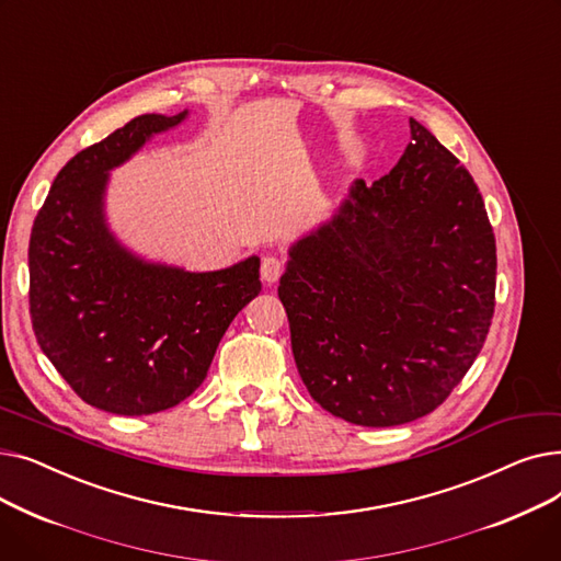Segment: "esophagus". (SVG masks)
<instances>
[{
  "mask_svg": "<svg viewBox=\"0 0 561 561\" xmlns=\"http://www.w3.org/2000/svg\"><path fill=\"white\" fill-rule=\"evenodd\" d=\"M284 273V259L277 254H265L261 261V279L265 284H275Z\"/></svg>",
  "mask_w": 561,
  "mask_h": 561,
  "instance_id": "esophagus-1",
  "label": "esophagus"
}]
</instances>
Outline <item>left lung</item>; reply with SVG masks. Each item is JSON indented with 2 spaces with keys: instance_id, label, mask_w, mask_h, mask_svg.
Masks as SVG:
<instances>
[{
  "instance_id": "1",
  "label": "left lung",
  "mask_w": 561,
  "mask_h": 561,
  "mask_svg": "<svg viewBox=\"0 0 561 561\" xmlns=\"http://www.w3.org/2000/svg\"><path fill=\"white\" fill-rule=\"evenodd\" d=\"M396 168L352 182L288 248L279 300L311 398L364 427L427 416L473 366L495 307V239L459 159L409 117Z\"/></svg>"
}]
</instances>
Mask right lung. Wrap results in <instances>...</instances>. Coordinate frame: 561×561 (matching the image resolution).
I'll list each match as a JSON object with an SVG mask.
<instances>
[{
  "instance_id": "obj_1",
  "label": "right lung",
  "mask_w": 561,
  "mask_h": 561,
  "mask_svg": "<svg viewBox=\"0 0 561 561\" xmlns=\"http://www.w3.org/2000/svg\"><path fill=\"white\" fill-rule=\"evenodd\" d=\"M188 117L145 113L56 174L28 241V307L45 357L91 407L147 416L186 400L261 290L259 256L191 273L147 261L106 222L108 172Z\"/></svg>"
}]
</instances>
